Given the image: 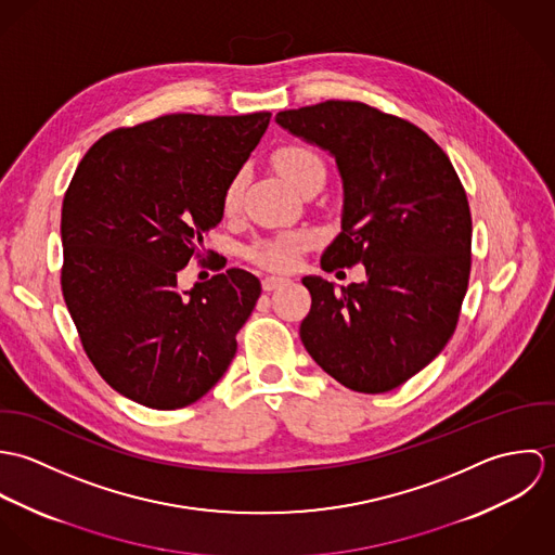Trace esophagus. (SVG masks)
Instances as JSON below:
<instances>
[{
	"label": "esophagus",
	"mask_w": 555,
	"mask_h": 555,
	"mask_svg": "<svg viewBox=\"0 0 555 555\" xmlns=\"http://www.w3.org/2000/svg\"><path fill=\"white\" fill-rule=\"evenodd\" d=\"M288 280H284V278H275V275H267V278H262V288L264 291H275V288H280V286H284Z\"/></svg>",
	"instance_id": "34e87169"
}]
</instances>
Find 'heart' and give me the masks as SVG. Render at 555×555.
I'll return each mask as SVG.
<instances>
[{"label": "heart", "instance_id": "b5f03b06", "mask_svg": "<svg viewBox=\"0 0 555 555\" xmlns=\"http://www.w3.org/2000/svg\"><path fill=\"white\" fill-rule=\"evenodd\" d=\"M273 164L280 170V175L301 194L312 185H322L326 177L324 162L312 147H306V145H284L275 150ZM243 181H245L243 172H237L227 183L222 192L224 216L237 214L241 194H243ZM308 243L310 237L306 233H288L275 238H260L247 247V258L271 271H288L293 269L299 251Z\"/></svg>", "mask_w": 555, "mask_h": 555}]
</instances>
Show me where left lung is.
<instances>
[{"instance_id": "8db88e82", "label": "left lung", "mask_w": 555, "mask_h": 555, "mask_svg": "<svg viewBox=\"0 0 555 555\" xmlns=\"http://www.w3.org/2000/svg\"><path fill=\"white\" fill-rule=\"evenodd\" d=\"M275 121L328 152L344 185L341 233L322 269L363 264L335 291L304 278L299 335L318 365L359 393H387L451 339L470 278L473 218L449 156L414 124L350 100L282 111Z\"/></svg>"}]
</instances>
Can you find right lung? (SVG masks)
I'll return each mask as SVG.
<instances>
[{
  "label": "right lung",
  "mask_w": 555,
  "mask_h": 555,
  "mask_svg": "<svg viewBox=\"0 0 555 555\" xmlns=\"http://www.w3.org/2000/svg\"><path fill=\"white\" fill-rule=\"evenodd\" d=\"M271 113H175L95 141L62 205V293L82 350L124 397L177 410L205 396L237 352L260 282L229 269L179 293L203 256L222 192Z\"/></svg>",
  "instance_id": "1"
}]
</instances>
